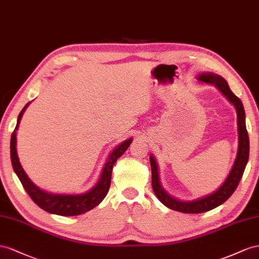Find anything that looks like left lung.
<instances>
[{
    "instance_id": "1",
    "label": "left lung",
    "mask_w": 259,
    "mask_h": 259,
    "mask_svg": "<svg viewBox=\"0 0 259 259\" xmlns=\"http://www.w3.org/2000/svg\"><path fill=\"white\" fill-rule=\"evenodd\" d=\"M196 79L202 83L215 85L223 93L224 97L235 107L236 115H238L239 146L233 166L224 183L216 191H213L205 196L192 199V201H181V199L176 198L167 193L165 189L161 187L157 161L152 154L150 155L152 169V187L155 195H156V197L166 207L186 213L205 212L216 208L219 205L225 203L233 194V192L235 191L236 187H238L243 172H244L249 155V139L245 124V112L241 100L235 97L233 92L230 90V88H229L227 81L221 76L217 75V73L202 72L198 73Z\"/></svg>"
}]
</instances>
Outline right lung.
<instances>
[{
	"label": "right lung",
	"mask_w": 259,
	"mask_h": 259,
	"mask_svg": "<svg viewBox=\"0 0 259 259\" xmlns=\"http://www.w3.org/2000/svg\"><path fill=\"white\" fill-rule=\"evenodd\" d=\"M31 102L27 103L25 107L21 110L17 118V124L11 138V160L15 174L17 175L21 184L27 193L32 198V201L39 206L40 208L50 213H55L60 216H77L93 209L104 199L110 187V180H112L113 166L117 159L127 151L129 145L132 142V138L124 140L120 144H118L115 149L109 153L104 167L102 169L100 179L97 184L84 193L80 194H56L50 193L36 187L30 180V178L25 172L24 168L18 158L17 147H16V132L18 130L19 123L21 120L26 108Z\"/></svg>",
	"instance_id": "obj_1"
}]
</instances>
